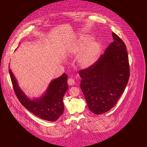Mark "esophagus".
I'll list each match as a JSON object with an SVG mask.
<instances>
[{
  "instance_id": "obj_1",
  "label": "esophagus",
  "mask_w": 147,
  "mask_h": 147,
  "mask_svg": "<svg viewBox=\"0 0 147 147\" xmlns=\"http://www.w3.org/2000/svg\"><path fill=\"white\" fill-rule=\"evenodd\" d=\"M68 85H69V86H73L74 84H75V82H74V79H72V78H69L68 80Z\"/></svg>"
}]
</instances>
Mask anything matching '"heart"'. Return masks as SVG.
<instances>
[{
    "mask_svg": "<svg viewBox=\"0 0 147 147\" xmlns=\"http://www.w3.org/2000/svg\"><path fill=\"white\" fill-rule=\"evenodd\" d=\"M92 39V36L84 35L80 38L74 48V52L78 55L83 53L79 59V63L84 69L93 66L101 53V44Z\"/></svg>",
    "mask_w": 147,
    "mask_h": 147,
    "instance_id": "heart-1",
    "label": "heart"
}]
</instances>
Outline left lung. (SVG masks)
Masks as SVG:
<instances>
[{
  "label": "left lung",
  "mask_w": 147,
  "mask_h": 147,
  "mask_svg": "<svg viewBox=\"0 0 147 147\" xmlns=\"http://www.w3.org/2000/svg\"><path fill=\"white\" fill-rule=\"evenodd\" d=\"M112 36L114 42L95 64L79 71L81 89L89 110L95 114L106 113L115 106L130 76L126 46L116 34Z\"/></svg>",
  "instance_id": "1"
}]
</instances>
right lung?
I'll use <instances>...</instances> for the list:
<instances>
[{
    "label": "right lung",
    "mask_w": 147,
    "mask_h": 147,
    "mask_svg": "<svg viewBox=\"0 0 147 147\" xmlns=\"http://www.w3.org/2000/svg\"><path fill=\"white\" fill-rule=\"evenodd\" d=\"M11 82L16 96L27 110L42 119L55 121L63 114V96L68 89L67 75L64 73L49 84L44 95L34 99H29L18 86L11 69H9Z\"/></svg>",
    "instance_id": "1"
}]
</instances>
